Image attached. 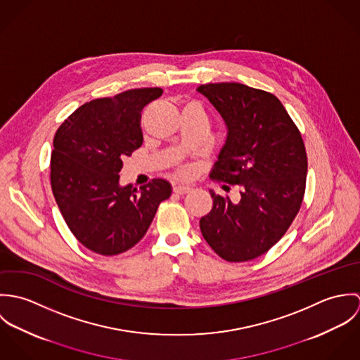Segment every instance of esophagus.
Wrapping results in <instances>:
<instances>
[{"label":"esophagus","mask_w":360,"mask_h":360,"mask_svg":"<svg viewBox=\"0 0 360 360\" xmlns=\"http://www.w3.org/2000/svg\"><path fill=\"white\" fill-rule=\"evenodd\" d=\"M173 191H174L176 194H179V195H184V194H187V193L191 191V187H188V186H174V187H173Z\"/></svg>","instance_id":"esophagus-1"}]
</instances>
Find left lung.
I'll return each mask as SVG.
<instances>
[{"instance_id": "left-lung-1", "label": "left lung", "mask_w": 360, "mask_h": 360, "mask_svg": "<svg viewBox=\"0 0 360 360\" xmlns=\"http://www.w3.org/2000/svg\"><path fill=\"white\" fill-rule=\"evenodd\" d=\"M197 91L227 126L210 177L240 188L237 202L209 190L213 206L200 220L201 233L219 257L247 262L267 252L301 207L308 173L304 140L270 93L241 83H209Z\"/></svg>"}]
</instances>
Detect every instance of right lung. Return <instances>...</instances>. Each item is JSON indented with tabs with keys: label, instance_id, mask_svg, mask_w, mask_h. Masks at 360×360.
<instances>
[{
	"label": "right lung",
	"instance_id": "right-lung-1",
	"mask_svg": "<svg viewBox=\"0 0 360 360\" xmlns=\"http://www.w3.org/2000/svg\"><path fill=\"white\" fill-rule=\"evenodd\" d=\"M162 89H134L76 109L56 130L51 187L73 236L90 251L112 257L134 247L147 233L172 186L154 179L140 191L120 186L124 156L143 144L141 110Z\"/></svg>",
	"mask_w": 360,
	"mask_h": 360
}]
</instances>
